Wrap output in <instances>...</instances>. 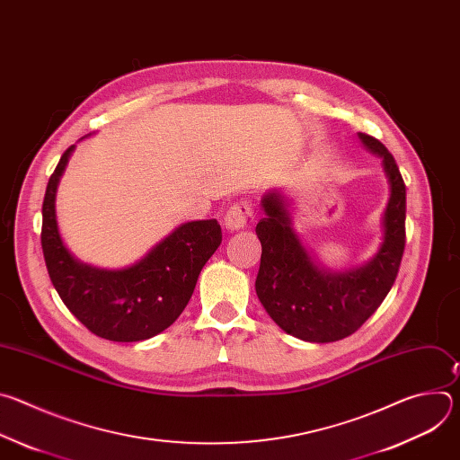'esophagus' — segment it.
I'll return each instance as SVG.
<instances>
[{"label":"esophagus","instance_id":"obj_1","mask_svg":"<svg viewBox=\"0 0 460 460\" xmlns=\"http://www.w3.org/2000/svg\"><path fill=\"white\" fill-rule=\"evenodd\" d=\"M254 222V211L249 200H240L229 208L224 217V224L229 231L247 229Z\"/></svg>","mask_w":460,"mask_h":460}]
</instances>
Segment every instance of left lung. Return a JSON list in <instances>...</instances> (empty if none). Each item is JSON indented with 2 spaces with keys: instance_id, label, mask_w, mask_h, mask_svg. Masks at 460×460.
Segmentation results:
<instances>
[{
  "instance_id": "1",
  "label": "left lung",
  "mask_w": 460,
  "mask_h": 460,
  "mask_svg": "<svg viewBox=\"0 0 460 460\" xmlns=\"http://www.w3.org/2000/svg\"><path fill=\"white\" fill-rule=\"evenodd\" d=\"M382 158L389 181L384 240L366 266L333 273L320 268L291 226L282 194L261 200L266 217L256 224L261 243L256 295L282 330L307 342H335L353 335L378 309L397 279L406 245V185L393 155L376 138L358 133Z\"/></svg>"
}]
</instances>
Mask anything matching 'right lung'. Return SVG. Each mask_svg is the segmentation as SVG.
<instances>
[{
  "instance_id": "right-lung-1",
  "label": "right lung",
  "mask_w": 460,
  "mask_h": 460,
  "mask_svg": "<svg viewBox=\"0 0 460 460\" xmlns=\"http://www.w3.org/2000/svg\"><path fill=\"white\" fill-rule=\"evenodd\" d=\"M75 146L49 178L43 199L41 249L63 304L94 335L112 342L147 341L185 309L206 261L222 242L220 224L187 222L153 247L135 266L107 271L78 261L65 247L56 222V189Z\"/></svg>"
}]
</instances>
